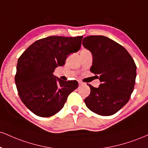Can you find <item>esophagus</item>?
<instances>
[{"label": "esophagus", "instance_id": "34e87169", "mask_svg": "<svg viewBox=\"0 0 148 148\" xmlns=\"http://www.w3.org/2000/svg\"><path fill=\"white\" fill-rule=\"evenodd\" d=\"M79 85H83V83H82L81 81H79Z\"/></svg>", "mask_w": 148, "mask_h": 148}]
</instances>
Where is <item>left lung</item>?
<instances>
[{"label":"left lung","mask_w":148,"mask_h":148,"mask_svg":"<svg viewBox=\"0 0 148 148\" xmlns=\"http://www.w3.org/2000/svg\"><path fill=\"white\" fill-rule=\"evenodd\" d=\"M83 45L92 52L90 71L99 75L101 82L97 88L88 84L91 91L84 99L85 105L99 115H112L130 100L136 80V64L122 45L104 36L85 37Z\"/></svg>","instance_id":"left-lung-1"}]
</instances>
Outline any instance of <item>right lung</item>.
Returning <instances> with one entry per match:
<instances>
[{"instance_id":"1","label":"right lung","mask_w":148,"mask_h":148,"mask_svg":"<svg viewBox=\"0 0 148 148\" xmlns=\"http://www.w3.org/2000/svg\"><path fill=\"white\" fill-rule=\"evenodd\" d=\"M83 36H51L32 44L18 60L15 83L25 106L40 117L54 115L63 108L76 81H64L54 76L69 54L77 52Z\"/></svg>"}]
</instances>
